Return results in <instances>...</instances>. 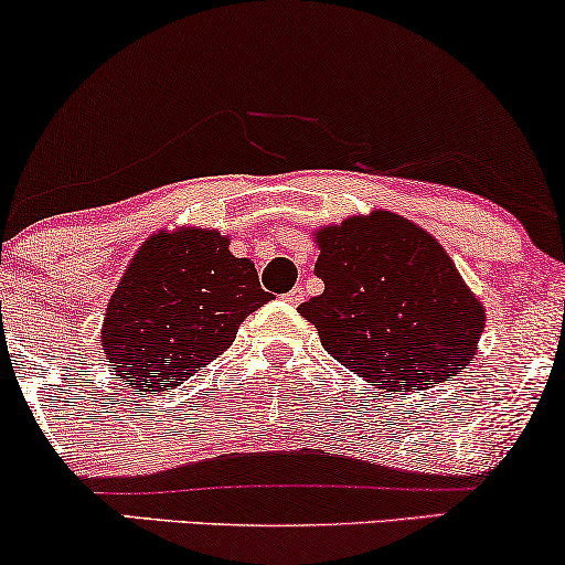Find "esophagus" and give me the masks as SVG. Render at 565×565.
<instances>
[{
  "mask_svg": "<svg viewBox=\"0 0 565 565\" xmlns=\"http://www.w3.org/2000/svg\"><path fill=\"white\" fill-rule=\"evenodd\" d=\"M303 296H306V292H303V288H300V285H296V288H292V290H288V292H285V300H288V303L290 306H300V303H303Z\"/></svg>",
  "mask_w": 565,
  "mask_h": 565,
  "instance_id": "34e87169",
  "label": "esophagus"
}]
</instances>
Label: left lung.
Listing matches in <instances>:
<instances>
[{"label": "left lung", "instance_id": "left-lung-1", "mask_svg": "<svg viewBox=\"0 0 565 565\" xmlns=\"http://www.w3.org/2000/svg\"><path fill=\"white\" fill-rule=\"evenodd\" d=\"M324 292L300 303L337 363L379 390H428L470 363L486 324L449 254L394 212L317 233Z\"/></svg>", "mask_w": 565, "mask_h": 565}]
</instances>
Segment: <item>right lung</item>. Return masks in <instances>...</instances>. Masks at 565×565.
Here are the masks:
<instances>
[{
    "label": "right lung",
    "mask_w": 565,
    "mask_h": 565,
    "mask_svg": "<svg viewBox=\"0 0 565 565\" xmlns=\"http://www.w3.org/2000/svg\"><path fill=\"white\" fill-rule=\"evenodd\" d=\"M273 298L217 231L158 233L139 248L104 319V353L121 379L166 392L228 350Z\"/></svg>",
    "instance_id": "right-lung-1"
}]
</instances>
